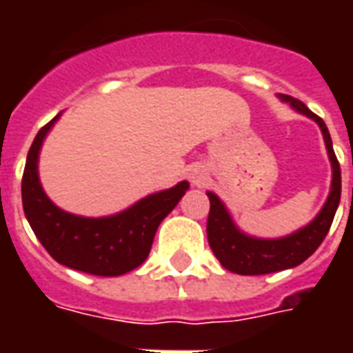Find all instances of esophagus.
Wrapping results in <instances>:
<instances>
[{
    "label": "esophagus",
    "instance_id": "esophagus-1",
    "mask_svg": "<svg viewBox=\"0 0 353 353\" xmlns=\"http://www.w3.org/2000/svg\"><path fill=\"white\" fill-rule=\"evenodd\" d=\"M204 177H206V174H204V170H192L191 172V179H192V183L194 185H200L202 181H204Z\"/></svg>",
    "mask_w": 353,
    "mask_h": 353
}]
</instances>
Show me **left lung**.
I'll list each match as a JSON object with an SVG mask.
<instances>
[{
  "instance_id": "8db88e82",
  "label": "left lung",
  "mask_w": 353,
  "mask_h": 353,
  "mask_svg": "<svg viewBox=\"0 0 353 353\" xmlns=\"http://www.w3.org/2000/svg\"><path fill=\"white\" fill-rule=\"evenodd\" d=\"M280 98L283 101H289L299 113L310 117L319 124V128L323 132V139H325L327 153L331 159V166H333V183H331V192H329L325 206L321 208L316 219L310 225H306L304 229L296 230L293 234L280 238V240H259V238H252L240 232L234 227V223L230 219L229 212L223 206L221 200L217 199L214 192H208L210 214H208L206 232L210 248L227 270L242 274V276L280 272V270L293 268V266L304 263L325 240L334 214H336L339 202H341V164L336 161L333 141H331L323 119L312 113L303 101L296 100L293 96L281 94Z\"/></svg>"
}]
</instances>
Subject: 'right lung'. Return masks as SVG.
Returning <instances> with one entry per match:
<instances>
[{"mask_svg": "<svg viewBox=\"0 0 353 353\" xmlns=\"http://www.w3.org/2000/svg\"><path fill=\"white\" fill-rule=\"evenodd\" d=\"M58 117L37 132L28 151L22 176V206L28 223L43 248L60 265L94 276L130 272L147 259L159 225L177 206L189 183L181 181L168 191L149 194L111 217L90 219L68 214L50 202L37 176L39 149Z\"/></svg>", "mask_w": 353, "mask_h": 353, "instance_id": "right-lung-1", "label": "right lung"}]
</instances>
